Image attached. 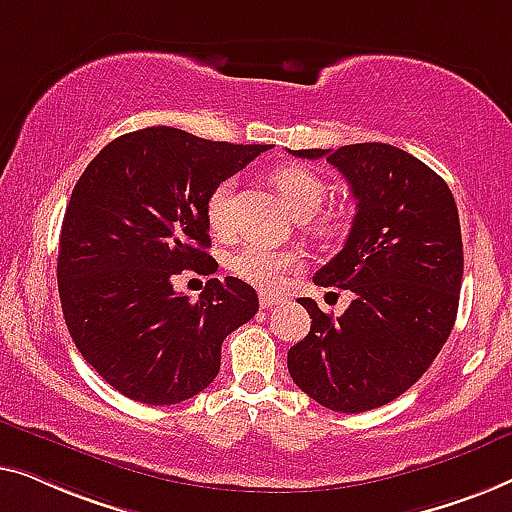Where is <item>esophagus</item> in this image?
Listing matches in <instances>:
<instances>
[{"mask_svg":"<svg viewBox=\"0 0 512 512\" xmlns=\"http://www.w3.org/2000/svg\"><path fill=\"white\" fill-rule=\"evenodd\" d=\"M280 297H276V294H269V292H259V306L262 308H273V306H278L280 304Z\"/></svg>","mask_w":512,"mask_h":512,"instance_id":"1","label":"esophagus"}]
</instances>
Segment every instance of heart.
Here are the masks:
<instances>
[{"mask_svg":"<svg viewBox=\"0 0 512 512\" xmlns=\"http://www.w3.org/2000/svg\"><path fill=\"white\" fill-rule=\"evenodd\" d=\"M273 185L290 211L297 215H313L325 201V183L315 171L290 164L273 171ZM232 194L234 178H225L213 187L206 199V220L215 234H227L232 225ZM229 269L246 283L259 290H280L292 273L301 269V257L292 250H280L264 246V243H248L229 257Z\"/></svg>","mask_w":512,"mask_h":512,"instance_id":"heart-1","label":"heart"}]
</instances>
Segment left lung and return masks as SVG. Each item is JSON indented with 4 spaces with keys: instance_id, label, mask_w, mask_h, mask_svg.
Listing matches in <instances>:
<instances>
[{
    "instance_id": "1",
    "label": "left lung",
    "mask_w": 512,
    "mask_h": 512,
    "mask_svg": "<svg viewBox=\"0 0 512 512\" xmlns=\"http://www.w3.org/2000/svg\"><path fill=\"white\" fill-rule=\"evenodd\" d=\"M325 160L348 181L357 213L341 253L315 285L341 287V318L299 299L311 331L287 352L301 392L338 413L394 401L422 378L455 327L464 248L455 197L427 164L390 143L292 150Z\"/></svg>"
}]
</instances>
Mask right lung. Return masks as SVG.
Masks as SVG:
<instances>
[{
    "instance_id": "1",
    "label": "right lung",
    "mask_w": 512,
    "mask_h": 512,
    "mask_svg": "<svg viewBox=\"0 0 512 512\" xmlns=\"http://www.w3.org/2000/svg\"><path fill=\"white\" fill-rule=\"evenodd\" d=\"M266 146L146 127L111 141L71 192L57 290L76 348L125 397L171 406L220 371L222 341L255 318L257 292L211 278L199 301L174 290L190 269L215 273L206 199Z\"/></svg>"
}]
</instances>
